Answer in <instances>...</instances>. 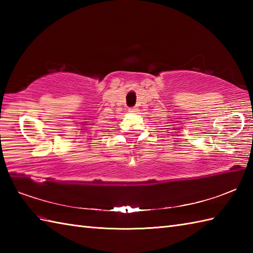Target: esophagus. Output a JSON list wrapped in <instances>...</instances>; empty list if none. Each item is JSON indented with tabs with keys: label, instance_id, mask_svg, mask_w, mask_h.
I'll use <instances>...</instances> for the list:
<instances>
[{
	"label": "esophagus",
	"instance_id": "esophagus-1",
	"mask_svg": "<svg viewBox=\"0 0 253 253\" xmlns=\"http://www.w3.org/2000/svg\"><path fill=\"white\" fill-rule=\"evenodd\" d=\"M129 112H131V113H137V112H138V109H137V107H131V109H129Z\"/></svg>",
	"mask_w": 253,
	"mask_h": 253
}]
</instances>
